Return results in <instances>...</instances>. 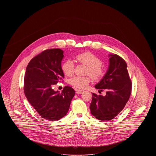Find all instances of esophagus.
Segmentation results:
<instances>
[{"label":"esophagus","instance_id":"esophagus-1","mask_svg":"<svg viewBox=\"0 0 156 156\" xmlns=\"http://www.w3.org/2000/svg\"><path fill=\"white\" fill-rule=\"evenodd\" d=\"M83 91H84V90H82V89H76V93L77 94H81Z\"/></svg>","mask_w":156,"mask_h":156}]
</instances>
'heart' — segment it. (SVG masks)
Returning a JSON list of instances; mask_svg holds the SVG:
<instances>
[{
    "mask_svg": "<svg viewBox=\"0 0 156 156\" xmlns=\"http://www.w3.org/2000/svg\"><path fill=\"white\" fill-rule=\"evenodd\" d=\"M76 60L88 67L87 73L94 80L101 78L104 74L103 68L101 67L102 62L97 55L90 52H82L76 56ZM74 64L73 61L68 59L62 65L64 74L71 76L74 72ZM90 82L88 76H74L69 80V83L77 88H85Z\"/></svg>",
    "mask_w": 156,
    "mask_h": 156,
    "instance_id": "b5f03b06",
    "label": "heart"
}]
</instances>
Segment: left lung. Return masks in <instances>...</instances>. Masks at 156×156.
I'll use <instances>...</instances> for the list:
<instances>
[{"mask_svg":"<svg viewBox=\"0 0 156 156\" xmlns=\"http://www.w3.org/2000/svg\"><path fill=\"white\" fill-rule=\"evenodd\" d=\"M109 66L106 74L95 86L100 90H105V96L92 93L90 104L91 114L102 121L115 118L125 108L132 92L125 61L117 54H110Z\"/></svg>","mask_w":156,"mask_h":156,"instance_id":"8db88e82","label":"left lung"}]
</instances>
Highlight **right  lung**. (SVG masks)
Returning a JSON list of instances; mask_svg holds the SVG:
<instances>
[{
    "label": "right lung",
    "mask_w": 156,
    "mask_h": 156,
    "mask_svg": "<svg viewBox=\"0 0 156 156\" xmlns=\"http://www.w3.org/2000/svg\"><path fill=\"white\" fill-rule=\"evenodd\" d=\"M64 51L48 49L30 60L24 79V92L31 105L44 119L55 121L67 115L75 92L66 86L61 93L52 89L64 77L61 68Z\"/></svg>",
    "instance_id": "right-lung-1"
}]
</instances>
